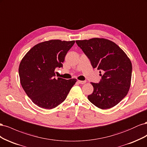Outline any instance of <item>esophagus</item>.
I'll use <instances>...</instances> for the list:
<instances>
[{
    "mask_svg": "<svg viewBox=\"0 0 147 147\" xmlns=\"http://www.w3.org/2000/svg\"><path fill=\"white\" fill-rule=\"evenodd\" d=\"M78 82L79 83H80V84H84V83H86V81H82V80H78Z\"/></svg>",
    "mask_w": 147,
    "mask_h": 147,
    "instance_id": "esophagus-1",
    "label": "esophagus"
}]
</instances>
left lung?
<instances>
[{
    "label": "left lung",
    "mask_w": 147,
    "mask_h": 147,
    "mask_svg": "<svg viewBox=\"0 0 147 147\" xmlns=\"http://www.w3.org/2000/svg\"><path fill=\"white\" fill-rule=\"evenodd\" d=\"M93 68L100 70L99 83H91L94 88L88 99L100 109L117 105L129 90L132 76L130 59L116 43L103 38L76 40Z\"/></svg>",
    "instance_id": "obj_1"
}]
</instances>
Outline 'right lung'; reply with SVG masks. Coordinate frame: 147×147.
<instances>
[{
    "instance_id": "right-lung-1",
    "label": "right lung",
    "mask_w": 147,
    "mask_h": 147,
    "mask_svg": "<svg viewBox=\"0 0 147 147\" xmlns=\"http://www.w3.org/2000/svg\"><path fill=\"white\" fill-rule=\"evenodd\" d=\"M75 40H61L39 43L22 59L19 66L20 83L26 94L38 107L54 109L66 99L77 79L56 78L55 69L62 67L67 53Z\"/></svg>"
}]
</instances>
